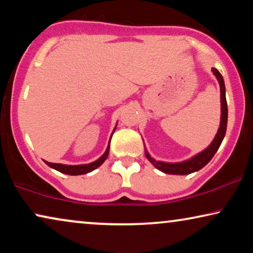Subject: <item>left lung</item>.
Segmentation results:
<instances>
[{
  "mask_svg": "<svg viewBox=\"0 0 253 253\" xmlns=\"http://www.w3.org/2000/svg\"><path fill=\"white\" fill-rule=\"evenodd\" d=\"M213 75L215 76L217 82L220 84V93H221V121H220V127L217 130V132L214 137L212 143L210 144L209 147H206L205 150L200 152V153L196 154L195 157L188 159L182 162H165V161H158L153 159L148 153L146 148H145V155H146L147 160L154 166L155 168L161 170L166 174H171V175H188L191 172L198 171L199 169L209 164L212 160L214 154L216 153V151L219 150L221 143H222L224 134H226L227 130V121H228V107H227V100H226V87H224V82L222 76L217 69H212Z\"/></svg>",
  "mask_w": 253,
  "mask_h": 253,
  "instance_id": "obj_1",
  "label": "left lung"
}]
</instances>
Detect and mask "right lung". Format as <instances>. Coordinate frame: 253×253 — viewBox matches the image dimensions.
I'll return each instance as SVG.
<instances>
[{"label": "right lung", "mask_w": 253, "mask_h": 253, "mask_svg": "<svg viewBox=\"0 0 253 253\" xmlns=\"http://www.w3.org/2000/svg\"><path fill=\"white\" fill-rule=\"evenodd\" d=\"M116 129V127H115ZM114 129V131H115ZM113 131V133H114ZM112 133V136H113ZM112 136H110V139H112ZM110 139H109V143H108V146H107V150L105 151V153H103L101 157H100L98 160L91 162V164H86V165H77V166H71V165H62V164H51V162H48V161H44L46 162V165L49 166L50 168L55 169V170L60 171V172H63V174H67V175H83V174H87V172H91L92 170H94L98 167H100L107 158H108V154H109V146H110Z\"/></svg>", "instance_id": "right-lung-1"}]
</instances>
